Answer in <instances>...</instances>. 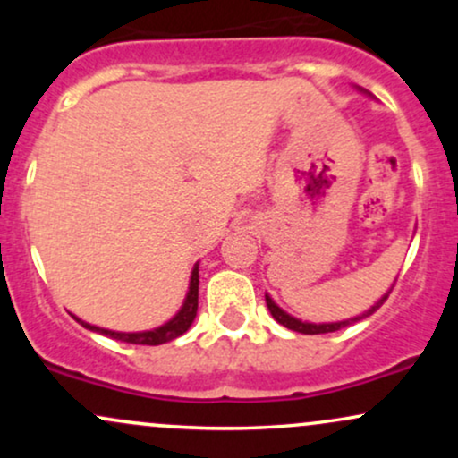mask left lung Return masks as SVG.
<instances>
[{
	"instance_id": "obj_1",
	"label": "left lung",
	"mask_w": 458,
	"mask_h": 458,
	"mask_svg": "<svg viewBox=\"0 0 458 458\" xmlns=\"http://www.w3.org/2000/svg\"><path fill=\"white\" fill-rule=\"evenodd\" d=\"M392 293V291H390ZM390 293H386V295H383L379 301L375 303V306H372L370 310H366L364 314H360V317H353V318H346V320H338V323H303V320H299V318H295V317H291V314L288 312H284V310L277 306L276 301H273V299L269 297V295H265V299H267V308H269V312H271V317L277 320V323L280 325H284V327H288V329H293V331H299V334H329V331H338V329H343V327H346V325H351V323H357V320H361V318H366V317H370L372 312H377V310H379L381 306H383V301H386L387 299V295H390Z\"/></svg>"
}]
</instances>
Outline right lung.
Segmentation results:
<instances>
[{"label":"right lung","instance_id":"right-lung-1","mask_svg":"<svg viewBox=\"0 0 458 458\" xmlns=\"http://www.w3.org/2000/svg\"><path fill=\"white\" fill-rule=\"evenodd\" d=\"M198 284H199V276H198V265H196V267H193V271H191V280H189V291H187V297H185V303H182V308L178 310L174 318H170L165 325H161V327L150 329V331H133V334H127V331L103 329V327H97V325L86 323V320H81L77 317L75 318L86 329L98 331V334L109 335V338H114V340H123V343H129V344L157 346V344H163V343H170V340H174V338H178V335L185 334V331L191 327L193 318H196V312H198Z\"/></svg>","mask_w":458,"mask_h":458}]
</instances>
